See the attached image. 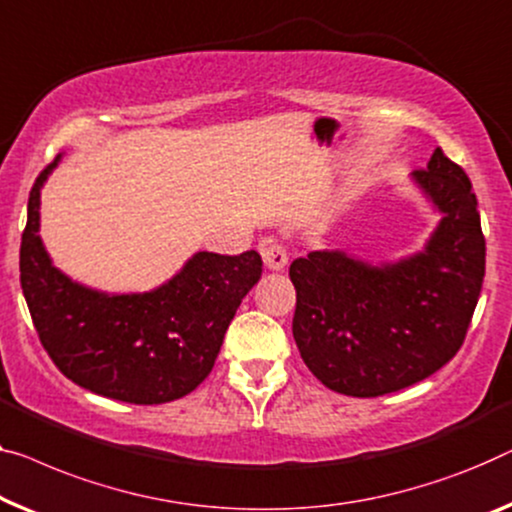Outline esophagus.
I'll return each mask as SVG.
<instances>
[{
  "label": "esophagus",
  "mask_w": 512,
  "mask_h": 512,
  "mask_svg": "<svg viewBox=\"0 0 512 512\" xmlns=\"http://www.w3.org/2000/svg\"><path fill=\"white\" fill-rule=\"evenodd\" d=\"M259 253H262L266 269L280 271V269H285V266H287V259H289L287 250L276 239H264L262 243H259Z\"/></svg>",
  "instance_id": "obj_1"
}]
</instances>
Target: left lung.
Segmentation results:
<instances>
[{
  "label": "left lung",
  "mask_w": 512,
  "mask_h": 512,
  "mask_svg": "<svg viewBox=\"0 0 512 512\" xmlns=\"http://www.w3.org/2000/svg\"><path fill=\"white\" fill-rule=\"evenodd\" d=\"M411 183L439 213L423 250L377 264L345 250H312L289 266L296 347L335 393L377 398L423 381L467 335L485 276L471 181L434 149Z\"/></svg>",
  "instance_id": "1"
}]
</instances>
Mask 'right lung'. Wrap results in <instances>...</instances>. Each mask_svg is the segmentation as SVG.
Listing matches in <instances>:
<instances>
[{
  "mask_svg": "<svg viewBox=\"0 0 512 512\" xmlns=\"http://www.w3.org/2000/svg\"><path fill=\"white\" fill-rule=\"evenodd\" d=\"M61 154L38 174L20 246L22 294L45 352L75 384L103 398L163 404L195 391L216 363L243 296L262 278L257 250H200L149 292L110 294L68 278L41 239V188Z\"/></svg>",
  "mask_w": 512,
  "mask_h": 512,
  "instance_id": "obj_1",
  "label": "right lung"
}]
</instances>
